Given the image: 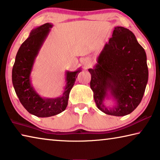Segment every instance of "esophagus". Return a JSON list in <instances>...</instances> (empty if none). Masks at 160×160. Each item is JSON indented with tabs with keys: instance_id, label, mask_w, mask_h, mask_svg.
<instances>
[{
	"instance_id": "obj_1",
	"label": "esophagus",
	"mask_w": 160,
	"mask_h": 160,
	"mask_svg": "<svg viewBox=\"0 0 160 160\" xmlns=\"http://www.w3.org/2000/svg\"><path fill=\"white\" fill-rule=\"evenodd\" d=\"M82 64L85 68H87L91 65V62L88 59H86V58L83 59V60L82 61Z\"/></svg>"
}]
</instances>
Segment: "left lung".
I'll return each mask as SVG.
<instances>
[{"instance_id":"left-lung-1","label":"left lung","mask_w":160,"mask_h":160,"mask_svg":"<svg viewBox=\"0 0 160 160\" xmlns=\"http://www.w3.org/2000/svg\"><path fill=\"white\" fill-rule=\"evenodd\" d=\"M90 86L97 108L104 113L124 116L137 108L142 101L148 82L145 49L131 31L116 27L97 58L88 69ZM114 101L107 107L105 101Z\"/></svg>"}]
</instances>
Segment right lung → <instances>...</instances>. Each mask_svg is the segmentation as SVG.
<instances>
[{"mask_svg": "<svg viewBox=\"0 0 160 160\" xmlns=\"http://www.w3.org/2000/svg\"><path fill=\"white\" fill-rule=\"evenodd\" d=\"M52 27V23L48 22L31 30L27 40L18 49L12 71V85L20 103L30 114L40 118L56 116L66 109L70 91L82 72L81 68L74 72L67 71L66 85L61 96L44 98L37 92L32 84L31 73L36 57Z\"/></svg>", "mask_w": 160, "mask_h": 160, "instance_id": "right-lung-1", "label": "right lung"}]
</instances>
